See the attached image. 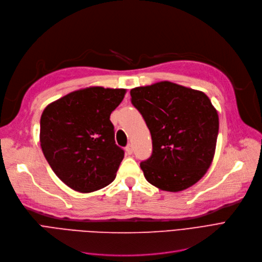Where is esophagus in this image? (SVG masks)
Wrapping results in <instances>:
<instances>
[{
  "mask_svg": "<svg viewBox=\"0 0 262 262\" xmlns=\"http://www.w3.org/2000/svg\"><path fill=\"white\" fill-rule=\"evenodd\" d=\"M126 152H127L128 155H132V152H133L132 145H128V146L126 147Z\"/></svg>",
  "mask_w": 262,
  "mask_h": 262,
  "instance_id": "obj_1",
  "label": "esophagus"
}]
</instances>
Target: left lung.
<instances>
[{
  "label": "left lung",
  "instance_id": "8db88e82",
  "mask_svg": "<svg viewBox=\"0 0 262 262\" xmlns=\"http://www.w3.org/2000/svg\"><path fill=\"white\" fill-rule=\"evenodd\" d=\"M146 121L152 155L141 163L156 188L179 192L201 180L212 163L219 134L217 111L208 96L169 81L130 91Z\"/></svg>",
  "mask_w": 262,
  "mask_h": 262
}]
</instances>
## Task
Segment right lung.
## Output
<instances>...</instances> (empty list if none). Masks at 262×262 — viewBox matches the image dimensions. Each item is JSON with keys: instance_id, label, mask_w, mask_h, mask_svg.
<instances>
[{"instance_id": "obj_1", "label": "right lung", "mask_w": 262, "mask_h": 262, "mask_svg": "<svg viewBox=\"0 0 262 262\" xmlns=\"http://www.w3.org/2000/svg\"><path fill=\"white\" fill-rule=\"evenodd\" d=\"M127 90L91 86L51 102L40 118V146L55 175L70 189L91 193L108 185L124 152L115 144L111 113Z\"/></svg>"}]
</instances>
